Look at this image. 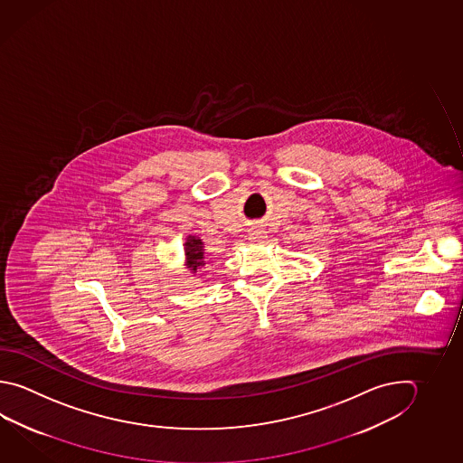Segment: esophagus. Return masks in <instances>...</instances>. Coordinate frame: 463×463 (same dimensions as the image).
Wrapping results in <instances>:
<instances>
[{
  "instance_id": "obj_1",
  "label": "esophagus",
  "mask_w": 463,
  "mask_h": 463,
  "mask_svg": "<svg viewBox=\"0 0 463 463\" xmlns=\"http://www.w3.org/2000/svg\"><path fill=\"white\" fill-rule=\"evenodd\" d=\"M250 239L252 241H262L263 237H265V232L263 231H260V229H250Z\"/></svg>"
}]
</instances>
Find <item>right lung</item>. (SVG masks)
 <instances>
[{"mask_svg":"<svg viewBox=\"0 0 463 463\" xmlns=\"http://www.w3.org/2000/svg\"><path fill=\"white\" fill-rule=\"evenodd\" d=\"M184 257H186V269H190L192 273H196V271L206 265V260H204V244L201 242V239H198L196 236L186 237Z\"/></svg>","mask_w":463,"mask_h":463,"instance_id":"obj_1","label":"right lung"}]
</instances>
